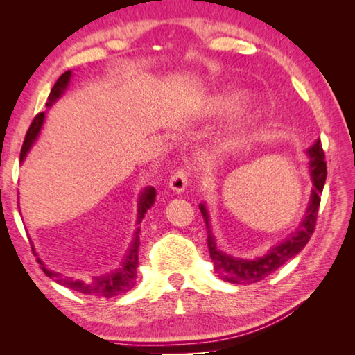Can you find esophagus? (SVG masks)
I'll use <instances>...</instances> for the list:
<instances>
[{"instance_id":"obj_1","label":"esophagus","mask_w":355,"mask_h":355,"mask_svg":"<svg viewBox=\"0 0 355 355\" xmlns=\"http://www.w3.org/2000/svg\"><path fill=\"white\" fill-rule=\"evenodd\" d=\"M189 182V172L184 169V167H180L175 172L172 173V177L169 180V188L175 192H183L188 186Z\"/></svg>"}]
</instances>
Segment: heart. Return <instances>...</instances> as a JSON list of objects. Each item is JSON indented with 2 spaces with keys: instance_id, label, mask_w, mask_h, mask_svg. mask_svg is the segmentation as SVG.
Here are the masks:
<instances>
[{
  "instance_id": "1",
  "label": "heart",
  "mask_w": 355,
  "mask_h": 355,
  "mask_svg": "<svg viewBox=\"0 0 355 355\" xmlns=\"http://www.w3.org/2000/svg\"><path fill=\"white\" fill-rule=\"evenodd\" d=\"M249 100V94L243 91V89H236V91H228L225 94H222L220 97L214 100V103L211 105V111L218 112V114H228V112H235L238 110L248 103ZM250 136V131L248 128H241L235 131V133L228 135L225 139V147L227 148H238L244 146L248 142Z\"/></svg>"
}]
</instances>
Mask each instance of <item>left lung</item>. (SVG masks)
<instances>
[{
    "label": "left lung",
    "mask_w": 355,
    "mask_h": 355,
    "mask_svg": "<svg viewBox=\"0 0 355 355\" xmlns=\"http://www.w3.org/2000/svg\"><path fill=\"white\" fill-rule=\"evenodd\" d=\"M307 155L310 158V178L311 182H313V189H311L307 211H305L302 220H300L297 230L293 232L291 235H288L284 243L274 245L266 255L255 258V260H241V258H235L225 254V252L219 250L218 245H216V239L211 233V228H209V216L207 211V207L200 203L199 208L208 228L207 243L209 249V257H211L216 272L219 274L220 279L230 282V284H255V282H260L264 277H268L269 274L277 271L282 264H285L290 258L296 257L299 252L305 248V244L309 243V239L315 232L322 188L327 177V166L320 139L307 150Z\"/></svg>",
    "instance_id": "obj_1"
}]
</instances>
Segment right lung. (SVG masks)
I'll use <instances>...</instances> for the list:
<instances>
[{
	"label": "right lung",
	"instance_id": "1",
	"mask_svg": "<svg viewBox=\"0 0 355 355\" xmlns=\"http://www.w3.org/2000/svg\"><path fill=\"white\" fill-rule=\"evenodd\" d=\"M70 76L71 71L67 70L65 73L59 76V80L56 81L55 86H53L50 95H48V101H46V107H50L55 101L61 98V95L64 94L65 89H67L69 83H70ZM44 119H45V112H39L37 116L34 117V120L29 125L28 133L25 136V141H23V147L20 152V159H25L26 153L29 152V148L33 147V144L37 139V136L40 133L42 125H44ZM155 197H156V191L153 186L150 188H146L142 191V194L139 197V203H137V224H141L144 216H146L147 209L155 203ZM139 232L141 227L136 228L135 232V239L130 245V250L127 257H125L123 266L119 269L117 272H112L110 275H101V277H94L92 282H83V280H71V279H62L58 272H53L50 269H46L44 266L39 258L37 261L42 264V271H44L48 277L56 280L58 284H61L64 286L70 288V290L80 291L83 294H91V296H98V297H112L117 296V294H123L128 290L135 286V280H136V268H137V250H139Z\"/></svg>",
	"mask_w": 355,
	"mask_h": 355
}]
</instances>
